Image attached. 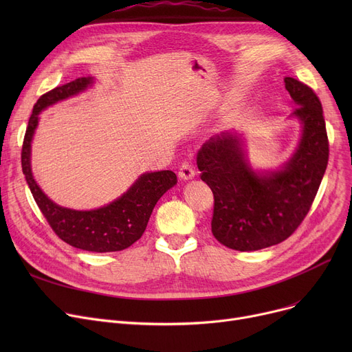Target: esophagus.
<instances>
[{
    "mask_svg": "<svg viewBox=\"0 0 352 352\" xmlns=\"http://www.w3.org/2000/svg\"><path fill=\"white\" fill-rule=\"evenodd\" d=\"M178 177L184 181H188V179H192L195 177V171H194V166L191 165V162L186 161L182 162L181 166H179V171H178Z\"/></svg>",
    "mask_w": 352,
    "mask_h": 352,
    "instance_id": "esophagus-1",
    "label": "esophagus"
}]
</instances>
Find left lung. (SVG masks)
I'll list each match as a JSON object with an SVG mask.
<instances>
[{"label": "left lung", "instance_id": "8db88e82", "mask_svg": "<svg viewBox=\"0 0 352 352\" xmlns=\"http://www.w3.org/2000/svg\"><path fill=\"white\" fill-rule=\"evenodd\" d=\"M297 105L301 138L291 158L276 170H254L241 134L211 137L197 154L201 179L214 194L211 231L236 251H256L287 239L308 214L328 164L322 107L308 85L285 77Z\"/></svg>", "mask_w": 352, "mask_h": 352}]
</instances>
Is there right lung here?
<instances>
[{"instance_id": "1", "label": "right lung", "mask_w": 352, "mask_h": 352, "mask_svg": "<svg viewBox=\"0 0 352 352\" xmlns=\"http://www.w3.org/2000/svg\"><path fill=\"white\" fill-rule=\"evenodd\" d=\"M92 84V77L77 78L48 91L36 101L23 144V173L36 206L63 241L91 252L122 251L138 241L158 199L177 184V175L173 171L145 173L121 197L109 204L96 210L78 211L55 204L43 192L31 170V142L40 121V114L50 105L77 96Z\"/></svg>"}]
</instances>
